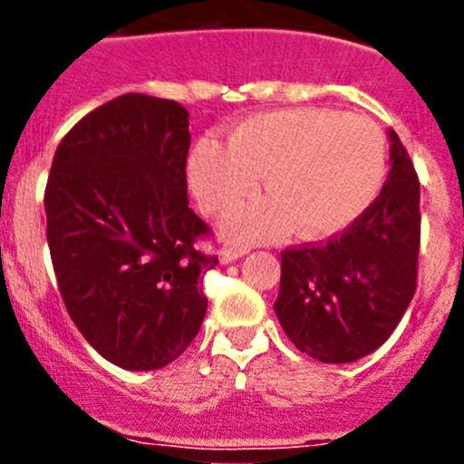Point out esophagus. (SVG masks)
Here are the masks:
<instances>
[{"label": "esophagus", "instance_id": "1", "mask_svg": "<svg viewBox=\"0 0 464 464\" xmlns=\"http://www.w3.org/2000/svg\"><path fill=\"white\" fill-rule=\"evenodd\" d=\"M248 251H251V246H227L225 251H220V262H225V265H227V262L237 260V257H241V256H246Z\"/></svg>", "mask_w": 464, "mask_h": 464}]
</instances>
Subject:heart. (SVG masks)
<instances>
[{"mask_svg":"<svg viewBox=\"0 0 464 464\" xmlns=\"http://www.w3.org/2000/svg\"><path fill=\"white\" fill-rule=\"evenodd\" d=\"M260 174L269 197L235 213L229 235L274 239L295 223L304 237L337 235L379 195L385 137L360 113L288 109L246 118L225 149L204 141L190 155V186L207 213L239 207Z\"/></svg>","mask_w":464,"mask_h":464,"instance_id":"obj_1","label":"heart"}]
</instances>
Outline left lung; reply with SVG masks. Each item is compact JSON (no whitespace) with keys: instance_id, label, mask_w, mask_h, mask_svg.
Here are the masks:
<instances>
[{"instance_id":"left-lung-1","label":"left lung","mask_w":464,"mask_h":464,"mask_svg":"<svg viewBox=\"0 0 464 464\" xmlns=\"http://www.w3.org/2000/svg\"><path fill=\"white\" fill-rule=\"evenodd\" d=\"M391 171L342 235L281 253L274 302L290 342L321 362H353L391 337L407 311L420 251V183L395 130Z\"/></svg>"}]
</instances>
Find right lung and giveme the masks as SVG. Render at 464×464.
I'll return each mask as SVG.
<instances>
[{"label": "right lung", "mask_w": 464, "mask_h": 464, "mask_svg": "<svg viewBox=\"0 0 464 464\" xmlns=\"http://www.w3.org/2000/svg\"><path fill=\"white\" fill-rule=\"evenodd\" d=\"M188 111L121 94L64 134L53 158L46 237L60 295L85 342L130 372L160 370L207 314L199 276L218 256L188 207Z\"/></svg>", "instance_id": "obj_1"}]
</instances>
